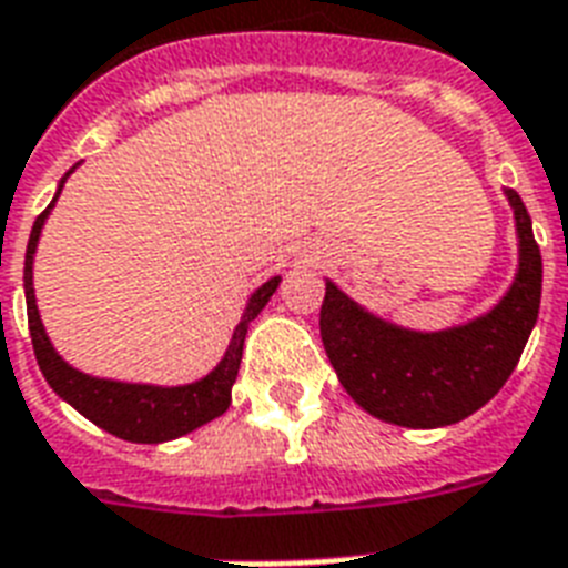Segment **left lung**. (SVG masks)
Wrapping results in <instances>:
<instances>
[{"mask_svg":"<svg viewBox=\"0 0 568 568\" xmlns=\"http://www.w3.org/2000/svg\"><path fill=\"white\" fill-rule=\"evenodd\" d=\"M519 237V270L501 302L446 331H410L381 320L325 281L320 331L339 384L363 410L402 428L466 419L505 387L537 325L542 255L516 190H505Z\"/></svg>","mask_w":568,"mask_h":568,"instance_id":"left-lung-1","label":"left lung"}]
</instances>
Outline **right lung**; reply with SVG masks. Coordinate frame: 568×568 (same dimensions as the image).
I'll return each instance as SVG.
<instances>
[{
    "instance_id": "1",
    "label": "right lung",
    "mask_w": 568,
    "mask_h": 568,
    "mask_svg": "<svg viewBox=\"0 0 568 568\" xmlns=\"http://www.w3.org/2000/svg\"><path fill=\"white\" fill-rule=\"evenodd\" d=\"M70 172H75V166ZM67 175L58 184V193H54L47 211L34 220L29 248H26V272H22L31 346H34L40 372H43L49 387L63 402H70L81 416H88L93 425H99V428L113 434V437L129 439V443H166V439L184 437V434L202 428V425H207V422L229 410L231 387L237 381L240 361H243L246 331L257 313L266 307L272 293L278 290L281 275L270 278L252 293L246 311L240 316V325L231 334L225 355L207 372L205 378L193 381V384H181V387H155V384H129V381L93 378L88 372H79L54 352L52 339L47 337V328L40 322L38 298H34V252H38L40 231L47 225L49 211H52L58 196H61Z\"/></svg>"
}]
</instances>
